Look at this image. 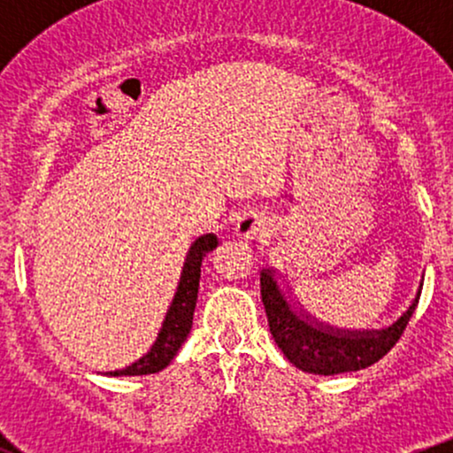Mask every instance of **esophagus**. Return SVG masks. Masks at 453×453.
Returning <instances> with one entry per match:
<instances>
[{"instance_id":"1","label":"esophagus","mask_w":453,"mask_h":453,"mask_svg":"<svg viewBox=\"0 0 453 453\" xmlns=\"http://www.w3.org/2000/svg\"><path fill=\"white\" fill-rule=\"evenodd\" d=\"M234 232H236V236L241 238V241H257L264 234V223L256 215H244L238 219L236 230Z\"/></svg>"}]
</instances>
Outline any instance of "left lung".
Wrapping results in <instances>:
<instances>
[{
  "label": "left lung",
  "mask_w": 453,
  "mask_h": 453,
  "mask_svg": "<svg viewBox=\"0 0 453 453\" xmlns=\"http://www.w3.org/2000/svg\"><path fill=\"white\" fill-rule=\"evenodd\" d=\"M280 279L283 277L273 266L259 273L262 303L266 309L270 334L296 368L313 372V375H341V372L362 371L381 360L396 345L407 327L424 288L422 273L409 309L392 326L381 327V330H349V327L327 326L306 313L294 300L292 289L285 288V283L280 285Z\"/></svg>",
  "instance_id": "left-lung-1"
}]
</instances>
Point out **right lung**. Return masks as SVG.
<instances>
[{"instance_id": "1", "label": "right lung", "mask_w": 453, "mask_h": 453, "mask_svg": "<svg viewBox=\"0 0 453 453\" xmlns=\"http://www.w3.org/2000/svg\"><path fill=\"white\" fill-rule=\"evenodd\" d=\"M217 244H219V241H217L215 234H204V236H197L196 241L191 242L183 264V273H180L179 285H176L174 298L173 303H170L168 311H165L164 321H161L157 339L150 345V349L144 353L140 360L134 362L132 366L121 368V371H111L106 372V375H153V372L164 371V368L174 360L176 351H179L180 345L187 341L191 324H194L202 259H204L206 253H211Z\"/></svg>"}]
</instances>
